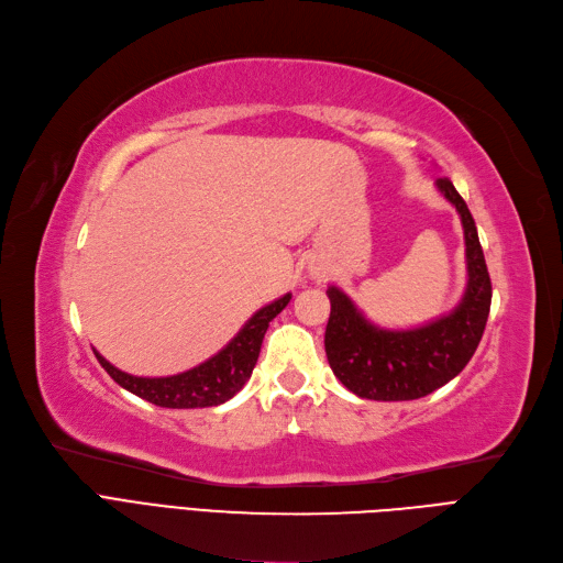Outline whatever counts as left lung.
Here are the masks:
<instances>
[{"label": "left lung", "mask_w": 563, "mask_h": 563, "mask_svg": "<svg viewBox=\"0 0 563 563\" xmlns=\"http://www.w3.org/2000/svg\"><path fill=\"white\" fill-rule=\"evenodd\" d=\"M435 186L456 207L466 240L468 284L450 314L407 331H389L367 321L338 286L325 290L331 300L325 356L335 377L361 398L415 400L433 394L468 365L487 325L492 279L473 214L450 179H438Z\"/></svg>", "instance_id": "left-lung-1"}]
</instances>
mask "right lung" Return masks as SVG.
I'll list each match as a JSON object with an SVG mask.
<instances>
[{"label":"right lung","instance_id":"add662e5","mask_svg":"<svg viewBox=\"0 0 563 563\" xmlns=\"http://www.w3.org/2000/svg\"><path fill=\"white\" fill-rule=\"evenodd\" d=\"M288 300H290V294L261 307L258 312L242 325V331L232 338L217 356H211L205 363L190 367V371L179 375L134 377L119 371V367H113L97 352L95 356L115 384H121L130 394L140 396L158 407L188 410V407L221 405L235 396L246 384L251 373H254V365L258 361L267 325L288 305Z\"/></svg>","mask_w":563,"mask_h":563}]
</instances>
